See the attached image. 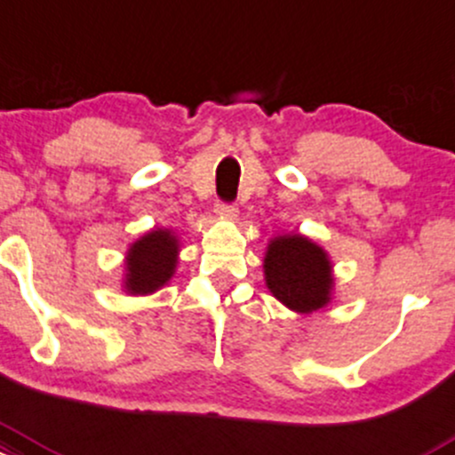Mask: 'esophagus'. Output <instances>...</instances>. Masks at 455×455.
I'll return each instance as SVG.
<instances>
[{
    "label": "esophagus",
    "mask_w": 455,
    "mask_h": 455,
    "mask_svg": "<svg viewBox=\"0 0 455 455\" xmlns=\"http://www.w3.org/2000/svg\"><path fill=\"white\" fill-rule=\"evenodd\" d=\"M216 213L222 220H237V207H235V204L220 203L216 207Z\"/></svg>",
    "instance_id": "obj_1"
}]
</instances>
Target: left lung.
I'll return each mask as SVG.
<instances>
[{"mask_svg":"<svg viewBox=\"0 0 455 455\" xmlns=\"http://www.w3.org/2000/svg\"><path fill=\"white\" fill-rule=\"evenodd\" d=\"M328 252L302 233H284L267 242L263 257L266 287L289 311L308 315L334 298V274Z\"/></svg>","mask_w":455,"mask_h":455,"instance_id":"left-lung-1","label":"left lung"}]
</instances>
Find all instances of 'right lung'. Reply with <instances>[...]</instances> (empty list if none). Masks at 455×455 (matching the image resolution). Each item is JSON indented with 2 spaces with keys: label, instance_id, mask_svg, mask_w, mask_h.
I'll return each instance as SVG.
<instances>
[{
  "label": "right lung",
  "instance_id": "1",
  "mask_svg": "<svg viewBox=\"0 0 455 455\" xmlns=\"http://www.w3.org/2000/svg\"><path fill=\"white\" fill-rule=\"evenodd\" d=\"M181 242L172 228L155 227L129 243L123 261V291L151 296L171 283L179 266Z\"/></svg>",
  "mask_w": 455,
  "mask_h": 455
}]
</instances>
